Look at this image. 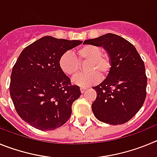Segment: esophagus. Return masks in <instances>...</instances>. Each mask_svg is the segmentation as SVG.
I'll use <instances>...</instances> for the list:
<instances>
[{"label": "esophagus", "mask_w": 157, "mask_h": 157, "mask_svg": "<svg viewBox=\"0 0 157 157\" xmlns=\"http://www.w3.org/2000/svg\"><path fill=\"white\" fill-rule=\"evenodd\" d=\"M86 90V88H85V87H81V88H80V91H81L82 94H83V93L85 92Z\"/></svg>", "instance_id": "obj_1"}]
</instances>
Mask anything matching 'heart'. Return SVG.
<instances>
[{
  "label": "heart",
  "instance_id": "1",
  "mask_svg": "<svg viewBox=\"0 0 157 157\" xmlns=\"http://www.w3.org/2000/svg\"><path fill=\"white\" fill-rule=\"evenodd\" d=\"M76 55L66 52L60 56L59 67L67 75H74L79 70L80 63L88 61L87 73H80L72 78V82L80 87H88L95 85L101 78L106 77L111 69L112 63L109 56L102 53L100 47L94 45H86L76 51Z\"/></svg>",
  "mask_w": 157,
  "mask_h": 157
}]
</instances>
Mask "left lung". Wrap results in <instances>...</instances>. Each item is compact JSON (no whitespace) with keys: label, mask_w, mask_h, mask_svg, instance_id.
<instances>
[{"label":"left lung","mask_w":157,"mask_h":157,"mask_svg":"<svg viewBox=\"0 0 157 157\" xmlns=\"http://www.w3.org/2000/svg\"><path fill=\"white\" fill-rule=\"evenodd\" d=\"M83 44L103 47L111 59V69L101 84L93 89L94 116L112 125L128 122L140 110L146 97L147 77L143 60L135 47L123 37L107 34Z\"/></svg>","instance_id":"left-lung-1"}]
</instances>
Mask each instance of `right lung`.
Segmentation results:
<instances>
[{"instance_id": "right-lung-1", "label": "right lung", "mask_w": 157, "mask_h": 157, "mask_svg": "<svg viewBox=\"0 0 157 157\" xmlns=\"http://www.w3.org/2000/svg\"><path fill=\"white\" fill-rule=\"evenodd\" d=\"M79 40L42 37L22 51L11 75L9 90L23 120L41 130L59 128L71 114L72 104L81 95L79 86L60 69L59 60Z\"/></svg>"}]
</instances>
